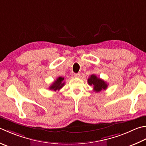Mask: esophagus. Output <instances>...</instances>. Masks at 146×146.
Instances as JSON below:
<instances>
[{
  "mask_svg": "<svg viewBox=\"0 0 146 146\" xmlns=\"http://www.w3.org/2000/svg\"><path fill=\"white\" fill-rule=\"evenodd\" d=\"M74 76H75V78H79V77L80 76V73H75Z\"/></svg>",
  "mask_w": 146,
  "mask_h": 146,
  "instance_id": "obj_1",
  "label": "esophagus"
}]
</instances>
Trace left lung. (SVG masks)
Returning a JSON list of instances; mask_svg holds the SVG:
<instances>
[{"label":"left lung","mask_w":146,"mask_h":146,"mask_svg":"<svg viewBox=\"0 0 146 146\" xmlns=\"http://www.w3.org/2000/svg\"><path fill=\"white\" fill-rule=\"evenodd\" d=\"M88 84L90 85H92L94 87V91L96 92H101L102 90H106L108 87L107 83L103 80L98 78L95 75H90L88 78Z\"/></svg>","instance_id":"left-lung-1"}]
</instances>
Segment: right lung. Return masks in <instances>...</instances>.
<instances>
[{"label": "right lung", "mask_w": 146, "mask_h": 146, "mask_svg": "<svg viewBox=\"0 0 146 146\" xmlns=\"http://www.w3.org/2000/svg\"><path fill=\"white\" fill-rule=\"evenodd\" d=\"M64 80V78L63 77H58V78L56 79V80L54 81L52 84V85L49 87V89L53 91H59L65 84Z\"/></svg>", "instance_id": "1"}]
</instances>
